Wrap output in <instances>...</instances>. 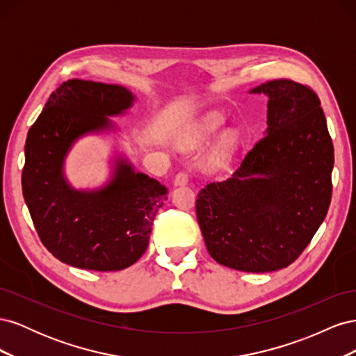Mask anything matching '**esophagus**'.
Here are the masks:
<instances>
[{
	"mask_svg": "<svg viewBox=\"0 0 356 356\" xmlns=\"http://www.w3.org/2000/svg\"><path fill=\"white\" fill-rule=\"evenodd\" d=\"M174 182H175V186H186V184H188V174H187V172L186 170H179L178 174L175 175Z\"/></svg>",
	"mask_w": 356,
	"mask_h": 356,
	"instance_id": "1",
	"label": "esophagus"
}]
</instances>
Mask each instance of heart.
Masks as SVG:
<instances>
[{"instance_id": "obj_1", "label": "heart", "mask_w": 356, "mask_h": 356, "mask_svg": "<svg viewBox=\"0 0 356 356\" xmlns=\"http://www.w3.org/2000/svg\"><path fill=\"white\" fill-rule=\"evenodd\" d=\"M220 123H221V118H220L218 115H209V117L207 118V120L203 122V124H202V131H200L202 136L211 135L212 132L217 131V127L220 126ZM233 144H234V135H227V136H225V138L222 139V144H221L222 152H227V149H229Z\"/></svg>"}]
</instances>
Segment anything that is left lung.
I'll return each mask as SVG.
<instances>
[{"instance_id":"obj_1","label":"left lung","mask_w":356,"mask_h":356,"mask_svg":"<svg viewBox=\"0 0 356 356\" xmlns=\"http://www.w3.org/2000/svg\"><path fill=\"white\" fill-rule=\"evenodd\" d=\"M251 93L268 96L266 135L232 178L199 191L196 212L215 261L264 273L294 263L324 221L334 147L309 86L277 79Z\"/></svg>"}]
</instances>
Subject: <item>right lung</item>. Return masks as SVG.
Listing matches in <instances>:
<instances>
[{
  "mask_svg": "<svg viewBox=\"0 0 356 356\" xmlns=\"http://www.w3.org/2000/svg\"><path fill=\"white\" fill-rule=\"evenodd\" d=\"M122 86L72 79L50 95L25 144L22 190L32 222L49 252L62 263L96 272L122 270L139 260L149 241L166 187L124 159L114 177L95 191L74 190L63 160L86 134L111 129L106 115L132 106Z\"/></svg>",
  "mask_w": 356,
  "mask_h": 356,
  "instance_id": "right-lung-1",
  "label": "right lung"
}]
</instances>
